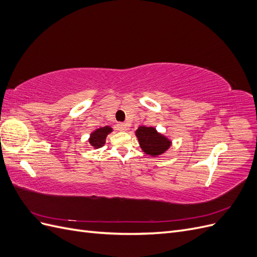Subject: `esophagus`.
<instances>
[{"instance_id": "34e87169", "label": "esophagus", "mask_w": 257, "mask_h": 257, "mask_svg": "<svg viewBox=\"0 0 257 257\" xmlns=\"http://www.w3.org/2000/svg\"><path fill=\"white\" fill-rule=\"evenodd\" d=\"M116 127H118V130L121 132H126L128 130V125L126 123H119L118 125H116Z\"/></svg>"}]
</instances>
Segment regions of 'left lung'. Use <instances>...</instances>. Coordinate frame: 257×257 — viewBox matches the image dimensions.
I'll return each instance as SVG.
<instances>
[{
	"label": "left lung",
	"instance_id": "8db88e82",
	"mask_svg": "<svg viewBox=\"0 0 257 257\" xmlns=\"http://www.w3.org/2000/svg\"><path fill=\"white\" fill-rule=\"evenodd\" d=\"M139 145L142 149L150 155H160L164 153L170 146V142L166 137L159 134L154 127L139 126L136 131Z\"/></svg>",
	"mask_w": 257,
	"mask_h": 257
}]
</instances>
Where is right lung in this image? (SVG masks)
Listing matches in <instances>:
<instances>
[{
	"instance_id": "right-lung-1",
	"label": "right lung",
	"mask_w": 257,
	"mask_h": 257,
	"mask_svg": "<svg viewBox=\"0 0 257 257\" xmlns=\"http://www.w3.org/2000/svg\"><path fill=\"white\" fill-rule=\"evenodd\" d=\"M111 131L112 130L109 126H104V127L97 128L95 132H93L90 136V139H89L90 145L93 148H95V149H99V148H102L105 145L106 136L109 134Z\"/></svg>"
}]
</instances>
